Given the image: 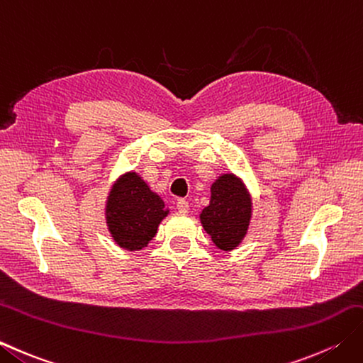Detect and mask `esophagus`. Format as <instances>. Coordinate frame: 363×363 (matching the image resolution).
<instances>
[{
	"label": "esophagus",
	"mask_w": 363,
	"mask_h": 363,
	"mask_svg": "<svg viewBox=\"0 0 363 363\" xmlns=\"http://www.w3.org/2000/svg\"><path fill=\"white\" fill-rule=\"evenodd\" d=\"M176 208L179 209L181 212H187L189 211V201L184 200V198H179V200L176 201Z\"/></svg>",
	"instance_id": "obj_1"
}]
</instances>
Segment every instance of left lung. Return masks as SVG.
Wrapping results in <instances>:
<instances>
[{"label":"left lung","instance_id":"obj_1","mask_svg":"<svg viewBox=\"0 0 363 363\" xmlns=\"http://www.w3.org/2000/svg\"><path fill=\"white\" fill-rule=\"evenodd\" d=\"M201 223L220 250H233L244 239L252 217V200L244 184L223 174L212 184L211 203L201 212Z\"/></svg>","mask_w":363,"mask_h":363}]
</instances>
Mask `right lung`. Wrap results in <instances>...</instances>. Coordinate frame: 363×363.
Listing matches in <instances>:
<instances>
[{"instance_id": "right-lung-1", "label": "right lung", "mask_w": 363, "mask_h": 363, "mask_svg": "<svg viewBox=\"0 0 363 363\" xmlns=\"http://www.w3.org/2000/svg\"><path fill=\"white\" fill-rule=\"evenodd\" d=\"M165 204L137 173H127L113 186L106 201V225L113 239L127 250H141L167 217Z\"/></svg>"}]
</instances>
